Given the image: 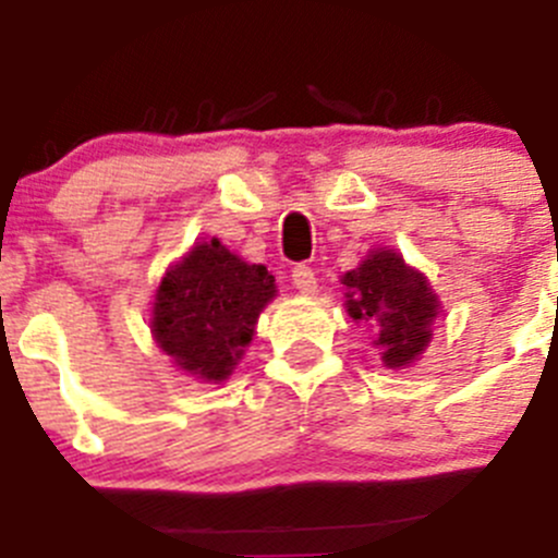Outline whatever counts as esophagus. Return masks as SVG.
<instances>
[{
    "label": "esophagus",
    "mask_w": 558,
    "mask_h": 558,
    "mask_svg": "<svg viewBox=\"0 0 558 558\" xmlns=\"http://www.w3.org/2000/svg\"><path fill=\"white\" fill-rule=\"evenodd\" d=\"M291 283L300 289V294L311 296L315 294V289H318V280H315V272L307 264H296L294 269H291Z\"/></svg>",
    "instance_id": "esophagus-1"
}]
</instances>
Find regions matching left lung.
Instances as JSON below:
<instances>
[{
	"label": "left lung",
	"instance_id": "left-lung-1",
	"mask_svg": "<svg viewBox=\"0 0 558 558\" xmlns=\"http://www.w3.org/2000/svg\"><path fill=\"white\" fill-rule=\"evenodd\" d=\"M345 313L375 331L373 345L388 369H404L424 356L432 326L440 318V296L421 269L393 247H369L356 269L340 278Z\"/></svg>",
	"mask_w": 558,
	"mask_h": 558
}]
</instances>
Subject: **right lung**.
<instances>
[{
  "mask_svg": "<svg viewBox=\"0 0 558 558\" xmlns=\"http://www.w3.org/2000/svg\"><path fill=\"white\" fill-rule=\"evenodd\" d=\"M275 296V275L264 264H247L218 238L202 240L167 267L154 296L150 335L174 367L199 384H223Z\"/></svg>",
  "mask_w": 558,
  "mask_h": 558,
  "instance_id": "1",
  "label": "right lung"
}]
</instances>
